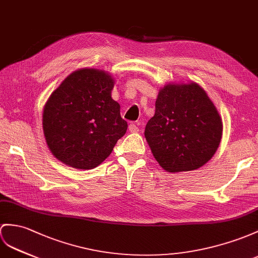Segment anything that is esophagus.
Wrapping results in <instances>:
<instances>
[{"label":"esophagus","mask_w":258,"mask_h":258,"mask_svg":"<svg viewBox=\"0 0 258 258\" xmlns=\"http://www.w3.org/2000/svg\"><path fill=\"white\" fill-rule=\"evenodd\" d=\"M129 130H130V133H138V131H139V127H138L136 123H130Z\"/></svg>","instance_id":"34e87169"}]
</instances>
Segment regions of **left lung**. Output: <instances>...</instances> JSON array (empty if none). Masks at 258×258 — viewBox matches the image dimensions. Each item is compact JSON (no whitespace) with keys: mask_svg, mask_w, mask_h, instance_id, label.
<instances>
[{"mask_svg":"<svg viewBox=\"0 0 258 258\" xmlns=\"http://www.w3.org/2000/svg\"><path fill=\"white\" fill-rule=\"evenodd\" d=\"M144 137L165 171H192L215 155L222 137V119L197 83L166 84L159 92Z\"/></svg>","mask_w":258,"mask_h":258,"instance_id":"1","label":"left lung"}]
</instances>
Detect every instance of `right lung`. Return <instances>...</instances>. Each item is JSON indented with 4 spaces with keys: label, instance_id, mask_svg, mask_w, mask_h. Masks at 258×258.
I'll list each match as a JSON object with an SVG mask.
<instances>
[{
    "label": "right lung",
    "instance_id": "add662e5",
    "mask_svg": "<svg viewBox=\"0 0 258 258\" xmlns=\"http://www.w3.org/2000/svg\"><path fill=\"white\" fill-rule=\"evenodd\" d=\"M114 78L97 69L74 71L52 92L43 108L49 150L74 168L98 166L110 155L128 124L111 98Z\"/></svg>",
    "mask_w": 258,
    "mask_h": 258
}]
</instances>
